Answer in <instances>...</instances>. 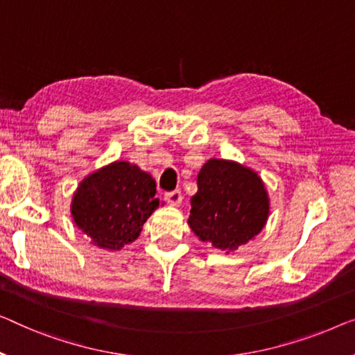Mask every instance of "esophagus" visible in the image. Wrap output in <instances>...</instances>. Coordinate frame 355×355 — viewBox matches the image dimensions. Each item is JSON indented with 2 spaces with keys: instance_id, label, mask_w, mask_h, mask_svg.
Returning a JSON list of instances; mask_svg holds the SVG:
<instances>
[{
  "instance_id": "1",
  "label": "esophagus",
  "mask_w": 355,
  "mask_h": 355,
  "mask_svg": "<svg viewBox=\"0 0 355 355\" xmlns=\"http://www.w3.org/2000/svg\"><path fill=\"white\" fill-rule=\"evenodd\" d=\"M166 200L171 205H180V204H182V200H183L182 191H180V189H175V191L166 193Z\"/></svg>"
}]
</instances>
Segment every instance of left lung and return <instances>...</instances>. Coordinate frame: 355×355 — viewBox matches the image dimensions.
<instances>
[{
	"mask_svg": "<svg viewBox=\"0 0 355 355\" xmlns=\"http://www.w3.org/2000/svg\"><path fill=\"white\" fill-rule=\"evenodd\" d=\"M269 198L257 172L234 161L209 159L198 175L188 225L202 242L230 253L268 221Z\"/></svg>",
	"mask_w": 355,
	"mask_h": 355,
	"instance_id": "left-lung-1",
	"label": "left lung"
}]
</instances>
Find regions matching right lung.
<instances>
[{
    "mask_svg": "<svg viewBox=\"0 0 355 355\" xmlns=\"http://www.w3.org/2000/svg\"><path fill=\"white\" fill-rule=\"evenodd\" d=\"M157 207L155 178L135 164L116 161L79 183L71 215L95 245L121 250L140 236Z\"/></svg>",
    "mask_w": 355,
    "mask_h": 355,
    "instance_id": "1",
    "label": "right lung"
}]
</instances>
